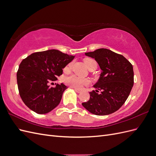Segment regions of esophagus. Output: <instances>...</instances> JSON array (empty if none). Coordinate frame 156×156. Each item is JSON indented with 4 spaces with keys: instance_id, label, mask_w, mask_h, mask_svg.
<instances>
[{
    "instance_id": "esophagus-1",
    "label": "esophagus",
    "mask_w": 156,
    "mask_h": 156,
    "mask_svg": "<svg viewBox=\"0 0 156 156\" xmlns=\"http://www.w3.org/2000/svg\"><path fill=\"white\" fill-rule=\"evenodd\" d=\"M74 90H75V92H78V93H80V92H81L82 91L81 90L78 89V88H74Z\"/></svg>"
}]
</instances>
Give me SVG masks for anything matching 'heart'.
<instances>
[{
	"label": "heart",
	"mask_w": 156,
	"mask_h": 156,
	"mask_svg": "<svg viewBox=\"0 0 156 156\" xmlns=\"http://www.w3.org/2000/svg\"><path fill=\"white\" fill-rule=\"evenodd\" d=\"M94 62H95L93 59L91 58H86L84 59V62L86 66L88 68ZM72 63L71 62L67 65V66L65 68V70H69L71 68H72ZM65 82L69 86H72L75 88H82L83 85L85 84H88L89 83V80L85 78H82L78 76H76L75 75H71L69 76L66 77Z\"/></svg>",
	"instance_id": "heart-1"
}]
</instances>
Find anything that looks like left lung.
Masks as SVG:
<instances>
[{"label": "left lung", "instance_id": "8db88e82", "mask_svg": "<svg viewBox=\"0 0 156 156\" xmlns=\"http://www.w3.org/2000/svg\"><path fill=\"white\" fill-rule=\"evenodd\" d=\"M95 59L101 69L100 78L90 92V100L83 106L92 114L104 116L112 114L123 105L134 83L133 66L123 55L107 49L85 53ZM101 91L98 94V90Z\"/></svg>", "mask_w": 156, "mask_h": 156}]
</instances>
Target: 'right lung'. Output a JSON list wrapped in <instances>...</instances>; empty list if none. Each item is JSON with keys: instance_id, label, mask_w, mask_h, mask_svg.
Returning <instances> with one entry per match:
<instances>
[{"instance_id": "add662e5", "label": "right lung", "mask_w": 156, "mask_h": 156, "mask_svg": "<svg viewBox=\"0 0 156 156\" xmlns=\"http://www.w3.org/2000/svg\"><path fill=\"white\" fill-rule=\"evenodd\" d=\"M75 58L51 49L36 52L22 60L17 73L20 95L25 104L37 114H46L57 107L68 87L63 83L50 87L63 69Z\"/></svg>"}]
</instances>
